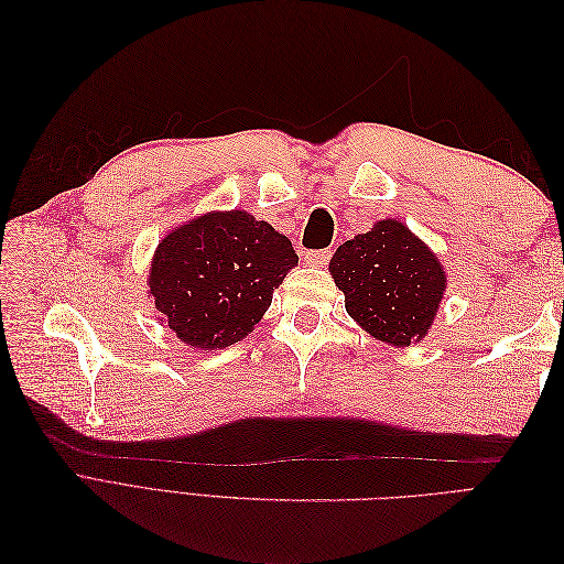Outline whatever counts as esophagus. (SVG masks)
I'll return each instance as SVG.
<instances>
[{"label": "esophagus", "mask_w": 564, "mask_h": 564, "mask_svg": "<svg viewBox=\"0 0 564 564\" xmlns=\"http://www.w3.org/2000/svg\"><path fill=\"white\" fill-rule=\"evenodd\" d=\"M329 259H332V251L329 249H322V251H305L303 253V261H305V265H311V268H324L329 263Z\"/></svg>", "instance_id": "obj_1"}]
</instances>
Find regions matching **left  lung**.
Returning <instances> with one entry per match:
<instances>
[{
  "instance_id": "left-lung-1",
  "label": "left lung",
  "mask_w": 564,
  "mask_h": 564,
  "mask_svg": "<svg viewBox=\"0 0 564 564\" xmlns=\"http://www.w3.org/2000/svg\"><path fill=\"white\" fill-rule=\"evenodd\" d=\"M329 272L346 294L348 315L398 348L429 334L447 289L437 256L395 218L340 245Z\"/></svg>"
}]
</instances>
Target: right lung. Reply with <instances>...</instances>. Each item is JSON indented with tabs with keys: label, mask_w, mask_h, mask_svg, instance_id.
I'll use <instances>...</instances> for the list:
<instances>
[{
	"label": "right lung",
	"mask_w": 564,
	"mask_h": 564,
	"mask_svg": "<svg viewBox=\"0 0 564 564\" xmlns=\"http://www.w3.org/2000/svg\"><path fill=\"white\" fill-rule=\"evenodd\" d=\"M299 256L251 214H204L169 232L152 256L148 294L183 344L199 350L242 340L270 308Z\"/></svg>",
	"instance_id": "1"
}]
</instances>
